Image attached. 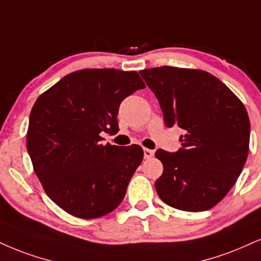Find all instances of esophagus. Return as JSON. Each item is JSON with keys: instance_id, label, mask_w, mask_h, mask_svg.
<instances>
[{"instance_id": "obj_1", "label": "esophagus", "mask_w": 261, "mask_h": 261, "mask_svg": "<svg viewBox=\"0 0 261 261\" xmlns=\"http://www.w3.org/2000/svg\"><path fill=\"white\" fill-rule=\"evenodd\" d=\"M153 155H154V152H153L152 149H147V148L143 149V156H144V159H150Z\"/></svg>"}]
</instances>
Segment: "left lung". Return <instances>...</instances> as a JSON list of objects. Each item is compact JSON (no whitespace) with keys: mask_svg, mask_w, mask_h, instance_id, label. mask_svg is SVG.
<instances>
[{"mask_svg":"<svg viewBox=\"0 0 261 261\" xmlns=\"http://www.w3.org/2000/svg\"><path fill=\"white\" fill-rule=\"evenodd\" d=\"M140 74L158 99L166 126L185 130L176 153L155 152L164 166L156 193L175 209H212L246 164L250 137L246 107L208 71L165 65Z\"/></svg>","mask_w":261,"mask_h":261,"instance_id":"obj_1","label":"left lung"}]
</instances>
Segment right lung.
I'll use <instances>...</instances> for the list:
<instances>
[{
    "label": "right lung",
    "mask_w": 261,
    "mask_h": 261,
    "mask_svg": "<svg viewBox=\"0 0 261 261\" xmlns=\"http://www.w3.org/2000/svg\"><path fill=\"white\" fill-rule=\"evenodd\" d=\"M146 85L136 71L83 69L65 75L36 99L27 148L47 196L81 219H96L124 199L143 159L139 144L100 143L117 134L122 99Z\"/></svg>",
    "instance_id": "obj_1"
}]
</instances>
